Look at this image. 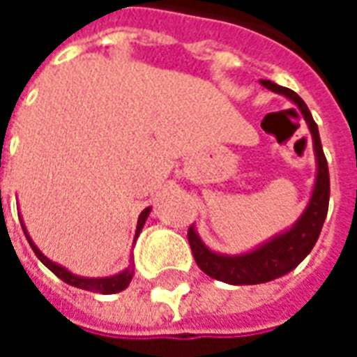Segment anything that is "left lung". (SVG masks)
Listing matches in <instances>:
<instances>
[{"label": "left lung", "mask_w": 357, "mask_h": 357, "mask_svg": "<svg viewBox=\"0 0 357 357\" xmlns=\"http://www.w3.org/2000/svg\"><path fill=\"white\" fill-rule=\"evenodd\" d=\"M262 86L275 91V93L287 95L302 110V114H304L307 126H310L312 137H314L315 156H317V179H315L314 195H312V201L307 204L306 212L302 214V218L296 222V225L292 227L291 231L279 235L275 239L269 241L268 245L256 248L248 255H216V252H212L202 245L199 235L195 233L193 225L189 227L187 239H189V245H191V252H193L197 266L206 275L229 284L268 283L271 279H277V277L284 275L291 269L296 268L310 255V250L314 248L315 241L321 233L323 222L327 218V210H329V166H327V158L323 155L317 124L310 114L306 102L302 101L292 89L281 88L273 82L262 80Z\"/></svg>", "instance_id": "1"}]
</instances>
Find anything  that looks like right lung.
Here are the masks:
<instances>
[{"mask_svg":"<svg viewBox=\"0 0 357 357\" xmlns=\"http://www.w3.org/2000/svg\"><path fill=\"white\" fill-rule=\"evenodd\" d=\"M149 212H151V208H145L139 214V220H137V233L141 231V227H143V224H145ZM22 229H24V227H22ZM24 235H26V231H24ZM26 239L28 243H30L32 250L36 252V256H38V258L43 262V266H47V268H50L51 271L59 277V279H63L65 283L73 284V287H78V289H84V291L101 292V294H114V292L124 291L126 287L130 284V281H132V275H133L132 268L126 269V271H122V273H118V275L114 277H107V279H84V277H76L73 275L70 271H66L65 268H61V266H57V264H53L51 260H47V258H45V256H43L42 252L34 247V243L30 241L28 235H26Z\"/></svg>","mask_w":357,"mask_h":357,"instance_id":"1","label":"right lung"}]
</instances>
